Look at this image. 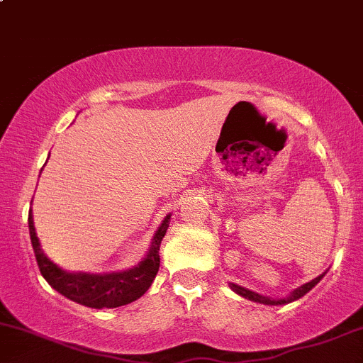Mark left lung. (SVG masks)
Returning <instances> with one entry per match:
<instances>
[{"mask_svg": "<svg viewBox=\"0 0 363 363\" xmlns=\"http://www.w3.org/2000/svg\"><path fill=\"white\" fill-rule=\"evenodd\" d=\"M324 276H325V272L320 274V276L315 277V279H312V281H310V282H306V284L300 286V288H296V289H294V291L289 293L286 298H270V296H265V294L252 291V289H248V288H242V286L234 284V282H229V288L233 289V291L236 293V294H240V296L246 298V300L255 301V303H262V305H286V303H291V301H294V300H300L301 296H305V294L308 293L310 289L313 288V286H317L318 282H320V279L324 277Z\"/></svg>", "mask_w": 363, "mask_h": 363, "instance_id": "obj_1", "label": "left lung"}]
</instances>
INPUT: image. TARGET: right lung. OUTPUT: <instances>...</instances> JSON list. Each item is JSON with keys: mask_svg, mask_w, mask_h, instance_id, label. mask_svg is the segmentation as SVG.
<instances>
[{"mask_svg": "<svg viewBox=\"0 0 363 363\" xmlns=\"http://www.w3.org/2000/svg\"><path fill=\"white\" fill-rule=\"evenodd\" d=\"M169 222L170 213L163 218L157 233L153 234L148 253L138 265L121 270V272L105 274L69 272L51 262L43 252L41 242L35 234L33 210L29 212V234L39 270L55 291L75 303L89 306V308H117V306L133 303L150 289L151 282L157 277L158 267H160V253L158 252H160V245Z\"/></svg>", "mask_w": 363, "mask_h": 363, "instance_id": "add662e5", "label": "right lung"}]
</instances>
